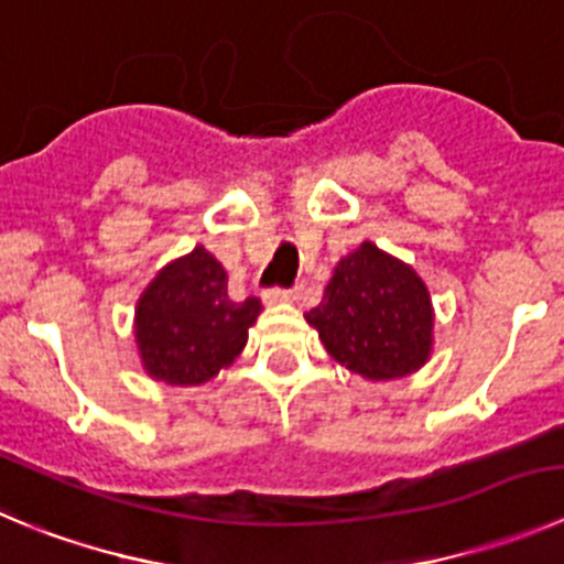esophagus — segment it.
<instances>
[{
	"mask_svg": "<svg viewBox=\"0 0 564 564\" xmlns=\"http://www.w3.org/2000/svg\"><path fill=\"white\" fill-rule=\"evenodd\" d=\"M289 300H297V289H281L272 286L264 292L267 306H275V303H289Z\"/></svg>",
	"mask_w": 564,
	"mask_h": 564,
	"instance_id": "1",
	"label": "esophagus"
}]
</instances>
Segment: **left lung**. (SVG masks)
<instances>
[{
    "instance_id": "1",
    "label": "left lung",
    "mask_w": 564,
    "mask_h": 564,
    "mask_svg": "<svg viewBox=\"0 0 564 564\" xmlns=\"http://www.w3.org/2000/svg\"><path fill=\"white\" fill-rule=\"evenodd\" d=\"M306 319L339 365L370 381L409 376L431 354L429 289L372 241L341 258Z\"/></svg>"
}]
</instances>
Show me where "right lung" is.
Instances as JSON below:
<instances>
[{"mask_svg": "<svg viewBox=\"0 0 564 564\" xmlns=\"http://www.w3.org/2000/svg\"><path fill=\"white\" fill-rule=\"evenodd\" d=\"M261 314V300L228 297V272L205 247H194L158 272L135 308V341L152 378L194 387L228 367Z\"/></svg>", "mask_w": 564, "mask_h": 564, "instance_id": "right-lung-1", "label": "right lung"}]
</instances>
